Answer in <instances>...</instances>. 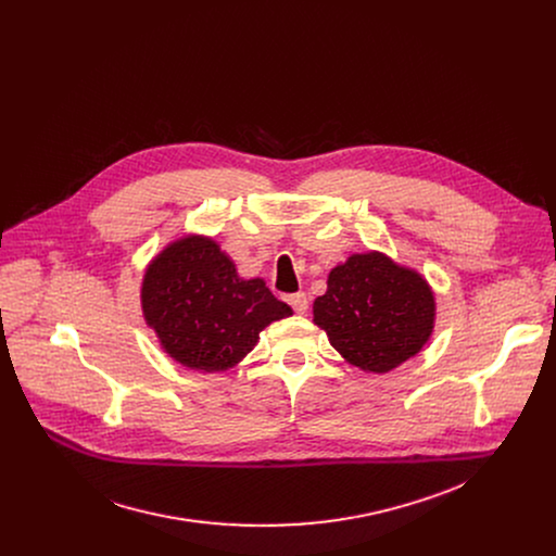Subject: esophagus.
Listing matches in <instances>:
<instances>
[{"label":"esophagus","instance_id":"obj_1","mask_svg":"<svg viewBox=\"0 0 556 556\" xmlns=\"http://www.w3.org/2000/svg\"><path fill=\"white\" fill-rule=\"evenodd\" d=\"M287 302H289V306H291L298 315H304V313L308 311V298H306V293H302V291L289 295Z\"/></svg>","mask_w":556,"mask_h":556}]
</instances>
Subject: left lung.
Here are the masks:
<instances>
[{"mask_svg":"<svg viewBox=\"0 0 556 556\" xmlns=\"http://www.w3.org/2000/svg\"><path fill=\"white\" fill-rule=\"evenodd\" d=\"M434 298L426 280L379 252L353 254L331 269L315 323L340 355L370 372H388L428 340Z\"/></svg>","mask_w":556,"mask_h":556,"instance_id":"8db88e82","label":"left lung"}]
</instances>
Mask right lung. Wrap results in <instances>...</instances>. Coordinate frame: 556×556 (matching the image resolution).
Returning a JSON list of instances; mask_svg holds the SVG:
<instances>
[{
    "label": "right lung",
    "instance_id": "obj_1",
    "mask_svg": "<svg viewBox=\"0 0 556 556\" xmlns=\"http://www.w3.org/2000/svg\"><path fill=\"white\" fill-rule=\"evenodd\" d=\"M141 298L164 351L203 372L236 366L261 329L291 315L263 280H241L233 261L205 238L170 243L150 265Z\"/></svg>",
    "mask_w": 556,
    "mask_h": 556
}]
</instances>
